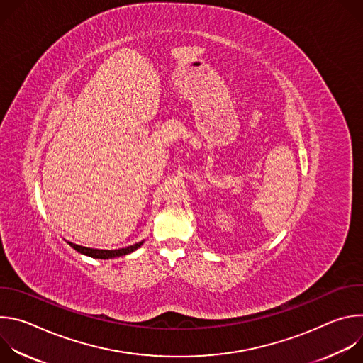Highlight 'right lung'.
<instances>
[{
    "label": "right lung",
    "instance_id": "1",
    "mask_svg": "<svg viewBox=\"0 0 363 363\" xmlns=\"http://www.w3.org/2000/svg\"><path fill=\"white\" fill-rule=\"evenodd\" d=\"M67 244L74 248L77 252L80 254H84V255H89L91 258H101V260H108V258H115V257H122V255H126V254H130L133 252L135 250H138L143 241H139L133 245H129L126 248H119V250H97V248H89V247H83V245H77V244H73L70 241H67Z\"/></svg>",
    "mask_w": 363,
    "mask_h": 363
}]
</instances>
